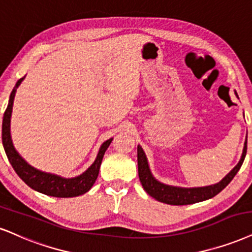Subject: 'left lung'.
<instances>
[{"label": "left lung", "mask_w": 252, "mask_h": 252, "mask_svg": "<svg viewBox=\"0 0 252 252\" xmlns=\"http://www.w3.org/2000/svg\"><path fill=\"white\" fill-rule=\"evenodd\" d=\"M236 95H237V93H236ZM245 155H247V140L244 142L243 153H242L240 162L236 164L234 168L230 170V173L226 174L219 183L206 186V187L182 188L164 185V183L158 181L152 175L144 150H142L140 145H138L139 179H140L142 187L147 191V194H150L152 197H154L155 200L159 202H162V203L172 204V206H185V204L197 203V202L206 201L214 197L231 182V180L235 178V175L240 170L242 163L245 159Z\"/></svg>", "instance_id": "1"}]
</instances>
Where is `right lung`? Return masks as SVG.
<instances>
[{"mask_svg":"<svg viewBox=\"0 0 252 252\" xmlns=\"http://www.w3.org/2000/svg\"><path fill=\"white\" fill-rule=\"evenodd\" d=\"M24 78H26V76H24L23 78L18 79L15 88L12 89L10 97H9L7 110H5L4 116H3L2 144L3 147H4L9 162L11 163L12 168H14L15 172L17 173V175L20 176L30 188H32L33 190L55 197H74L85 194L86 191H89L90 189H91L93 183L97 180L102 158H104L105 152H106L108 146H110L113 139H108V140L105 141L104 144L100 146L94 162H93L85 172L80 174L78 176H76V178L65 179L62 178L60 175H56V174L45 173L42 172V170L33 168V167L30 166V164L17 153V151L15 150L10 135V118L15 93H16L17 88L20 86V84Z\"/></svg>","mask_w":252,"mask_h":252,"instance_id":"obj_1","label":"right lung"}]
</instances>
